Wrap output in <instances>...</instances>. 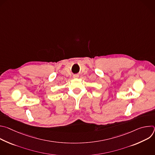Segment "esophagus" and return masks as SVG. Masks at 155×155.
Wrapping results in <instances>:
<instances>
[{"instance_id": "1", "label": "esophagus", "mask_w": 155, "mask_h": 155, "mask_svg": "<svg viewBox=\"0 0 155 155\" xmlns=\"http://www.w3.org/2000/svg\"><path fill=\"white\" fill-rule=\"evenodd\" d=\"M78 77V75H74V78H77V77Z\"/></svg>"}]
</instances>
